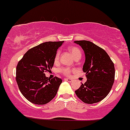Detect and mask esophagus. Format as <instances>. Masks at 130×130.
I'll use <instances>...</instances> for the list:
<instances>
[{"label":"esophagus","instance_id":"esophagus-1","mask_svg":"<svg viewBox=\"0 0 130 130\" xmlns=\"http://www.w3.org/2000/svg\"><path fill=\"white\" fill-rule=\"evenodd\" d=\"M65 80H66V81L69 82V83H72V82L73 81L72 79H69V78H66V79H65Z\"/></svg>","mask_w":130,"mask_h":130}]
</instances>
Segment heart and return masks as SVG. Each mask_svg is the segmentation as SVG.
Listing matches in <instances>:
<instances>
[{"instance_id": "heart-1", "label": "heart", "mask_w": 130, "mask_h": 130, "mask_svg": "<svg viewBox=\"0 0 130 130\" xmlns=\"http://www.w3.org/2000/svg\"><path fill=\"white\" fill-rule=\"evenodd\" d=\"M69 51L71 53L72 56H73L74 59L77 58L78 57H81V52H80V50L79 48L76 47H71L69 48ZM60 51H58L57 53H56L55 56V61H58L59 58H60ZM60 72H62L63 74H65L66 75H70L71 74L72 70L70 69L68 67H65V68H61L60 69Z\"/></svg>"}]
</instances>
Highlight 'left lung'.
<instances>
[{
    "label": "left lung",
    "instance_id": "1",
    "mask_svg": "<svg viewBox=\"0 0 130 130\" xmlns=\"http://www.w3.org/2000/svg\"><path fill=\"white\" fill-rule=\"evenodd\" d=\"M85 55L83 70L87 80L75 94L84 103L93 104L107 96L114 82V65L105 50L88 41H76Z\"/></svg>",
    "mask_w": 130,
    "mask_h": 130
}]
</instances>
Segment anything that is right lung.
I'll return each instance as SVG.
<instances>
[{
	"label": "right lung",
	"instance_id": "add662e5",
	"mask_svg": "<svg viewBox=\"0 0 130 130\" xmlns=\"http://www.w3.org/2000/svg\"><path fill=\"white\" fill-rule=\"evenodd\" d=\"M63 43L46 42L29 50L16 67V82L23 95L36 105H44L55 98L62 80L50 79L44 72L50 71L57 50Z\"/></svg>",
	"mask_w": 130,
	"mask_h": 130
}]
</instances>
